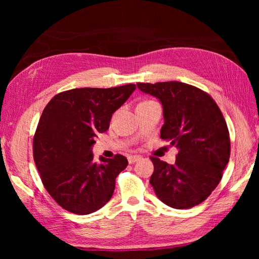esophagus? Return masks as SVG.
I'll list each match as a JSON object with an SVG mask.
<instances>
[{
    "label": "esophagus",
    "mask_w": 259,
    "mask_h": 259,
    "mask_svg": "<svg viewBox=\"0 0 259 259\" xmlns=\"http://www.w3.org/2000/svg\"><path fill=\"white\" fill-rule=\"evenodd\" d=\"M140 159H142V156H140V155H129L128 156V161H129L130 164H134L135 162L139 161Z\"/></svg>",
    "instance_id": "34e87169"
}]
</instances>
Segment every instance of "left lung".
<instances>
[{"label":"left lung","instance_id":"1","mask_svg":"<svg viewBox=\"0 0 259 259\" xmlns=\"http://www.w3.org/2000/svg\"><path fill=\"white\" fill-rule=\"evenodd\" d=\"M137 87L162 104L164 123L160 137L178 150L174 164L152 157L153 190L169 207H194L211 194L229 163L231 143L224 116L208 94L186 83Z\"/></svg>","mask_w":259,"mask_h":259}]
</instances>
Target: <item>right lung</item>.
Returning a JSON list of instances; mask_svg holds the SVG:
<instances>
[{
    "label": "right lung",
    "instance_id": "obj_1",
    "mask_svg": "<svg viewBox=\"0 0 259 259\" xmlns=\"http://www.w3.org/2000/svg\"><path fill=\"white\" fill-rule=\"evenodd\" d=\"M135 89V84L72 89L56 95L43 109L33 140L34 161L46 190L67 211L89 214L111 200L128 160L116 154L97 162L93 146Z\"/></svg>",
    "mask_w": 259,
    "mask_h": 259
}]
</instances>
